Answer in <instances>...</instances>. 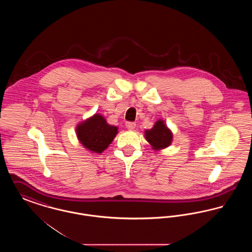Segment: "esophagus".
Here are the masks:
<instances>
[{
  "mask_svg": "<svg viewBox=\"0 0 252 252\" xmlns=\"http://www.w3.org/2000/svg\"><path fill=\"white\" fill-rule=\"evenodd\" d=\"M126 126L127 129L133 130V129L136 127V124L133 123V122H126Z\"/></svg>",
  "mask_w": 252,
  "mask_h": 252,
  "instance_id": "esophagus-1",
  "label": "esophagus"
}]
</instances>
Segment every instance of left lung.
<instances>
[{
  "label": "left lung",
  "instance_id": "left-lung-1",
  "mask_svg": "<svg viewBox=\"0 0 252 252\" xmlns=\"http://www.w3.org/2000/svg\"><path fill=\"white\" fill-rule=\"evenodd\" d=\"M144 137L155 151L166 148L173 142V133L161 119L157 121L151 129L144 131Z\"/></svg>",
  "mask_w": 252,
  "mask_h": 252
}]
</instances>
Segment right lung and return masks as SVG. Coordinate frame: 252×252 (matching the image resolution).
<instances>
[{
    "label": "right lung",
    "mask_w": 252,
    "mask_h": 252,
    "mask_svg": "<svg viewBox=\"0 0 252 252\" xmlns=\"http://www.w3.org/2000/svg\"><path fill=\"white\" fill-rule=\"evenodd\" d=\"M79 143L92 153L101 154L118 134V127L108 125L103 115L95 113L75 127Z\"/></svg>",
    "instance_id": "right-lung-1"
}]
</instances>
